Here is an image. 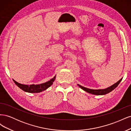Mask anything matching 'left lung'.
<instances>
[{
    "label": "left lung",
    "instance_id": "left-lung-1",
    "mask_svg": "<svg viewBox=\"0 0 131 131\" xmlns=\"http://www.w3.org/2000/svg\"><path fill=\"white\" fill-rule=\"evenodd\" d=\"M122 78H121L120 80H118L117 82H116L115 84H113V85L110 86L108 87V88H106L105 89H99V90H93V89H90L85 88L84 86H82L78 84V85L80 87V88L82 89L83 90H84L86 92H88L89 93L94 94V95H104L107 93H108L110 92L111 91H112L113 90L115 89L116 87L118 86V85L120 84V82L121 81Z\"/></svg>",
    "mask_w": 131,
    "mask_h": 131
}]
</instances>
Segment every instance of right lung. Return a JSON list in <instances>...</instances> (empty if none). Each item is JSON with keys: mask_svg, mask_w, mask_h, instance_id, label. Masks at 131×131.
<instances>
[{"mask_svg": "<svg viewBox=\"0 0 131 131\" xmlns=\"http://www.w3.org/2000/svg\"><path fill=\"white\" fill-rule=\"evenodd\" d=\"M56 79V75L52 78L50 80L47 81L46 82L42 83L41 84H38V85H25V84H21L20 83H18L17 81H16L13 79V81L15 83L19 88H20L23 91H25L26 92L28 93H39L43 91L46 90L47 89H48L49 87H50L52 85L53 81L55 80Z\"/></svg>", "mask_w": 131, "mask_h": 131, "instance_id": "right-lung-1", "label": "right lung"}]
</instances>
